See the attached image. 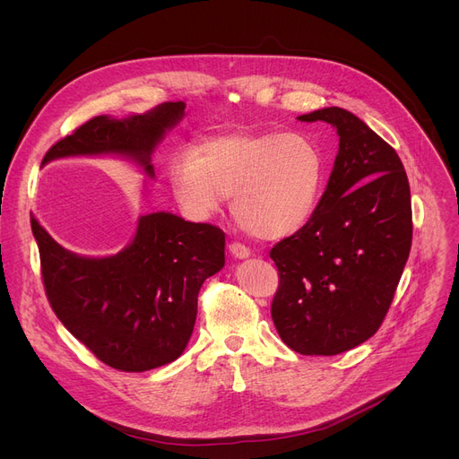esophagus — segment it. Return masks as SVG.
Listing matches in <instances>:
<instances>
[{
	"label": "esophagus",
	"instance_id": "esophagus-1",
	"mask_svg": "<svg viewBox=\"0 0 459 459\" xmlns=\"http://www.w3.org/2000/svg\"><path fill=\"white\" fill-rule=\"evenodd\" d=\"M229 251H230V255L234 258H247L251 255V249L246 247L244 244H239V242H230L229 244Z\"/></svg>",
	"mask_w": 459,
	"mask_h": 459
}]
</instances>
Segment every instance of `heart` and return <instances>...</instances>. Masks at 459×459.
Listing matches in <instances>:
<instances>
[{
	"mask_svg": "<svg viewBox=\"0 0 459 459\" xmlns=\"http://www.w3.org/2000/svg\"><path fill=\"white\" fill-rule=\"evenodd\" d=\"M178 206L206 220L234 197L236 221L262 239L301 230L315 215L325 184V160L299 134H229L178 151L169 163Z\"/></svg>",
	"mask_w": 459,
	"mask_h": 459,
	"instance_id": "1",
	"label": "heart"
}]
</instances>
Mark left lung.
<instances>
[{"instance_id":"1","label":"left lung","mask_w":459,"mask_h":459,"mask_svg":"<svg viewBox=\"0 0 459 459\" xmlns=\"http://www.w3.org/2000/svg\"><path fill=\"white\" fill-rule=\"evenodd\" d=\"M298 118L334 126L339 154L312 220L270 251L279 272L272 318L294 351L336 355L387 316L411 249V193L396 151L353 113Z\"/></svg>"}]
</instances>
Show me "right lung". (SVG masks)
Wrapping results in <instances>:
<instances>
[{
	"label": "right lung",
	"mask_w": 459,
	"mask_h": 459,
	"mask_svg": "<svg viewBox=\"0 0 459 459\" xmlns=\"http://www.w3.org/2000/svg\"><path fill=\"white\" fill-rule=\"evenodd\" d=\"M184 102H165L128 118L92 117L46 152L120 154L154 177L151 154L184 115ZM46 298L76 339L120 372H144L178 359L197 318L203 282L225 266V232L156 212L143 215L132 244L113 256L87 258L61 247L31 217Z\"/></svg>",
	"instance_id": "obj_1"
}]
</instances>
